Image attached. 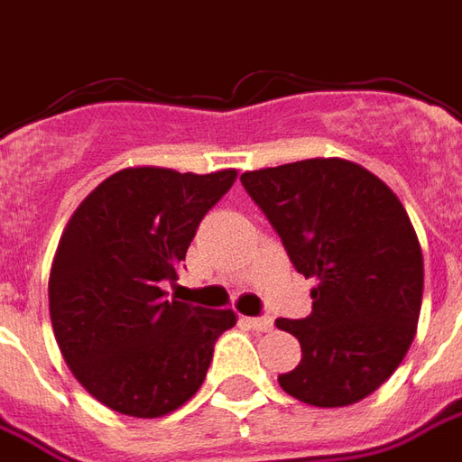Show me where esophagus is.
I'll return each instance as SVG.
<instances>
[{"label":"esophagus","instance_id":"34e87169","mask_svg":"<svg viewBox=\"0 0 462 462\" xmlns=\"http://www.w3.org/2000/svg\"><path fill=\"white\" fill-rule=\"evenodd\" d=\"M245 324L254 331H270L272 329V319L270 317H245Z\"/></svg>","mask_w":462,"mask_h":462}]
</instances>
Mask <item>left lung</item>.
Segmentation results:
<instances>
[{"label": "left lung", "mask_w": 462, "mask_h": 462, "mask_svg": "<svg viewBox=\"0 0 462 462\" xmlns=\"http://www.w3.org/2000/svg\"><path fill=\"white\" fill-rule=\"evenodd\" d=\"M242 185L314 277L307 319H277L301 344L280 386L310 406H351L403 361L423 301V252L406 208L358 162L310 158L242 172Z\"/></svg>", "instance_id": "left-lung-1"}]
</instances>
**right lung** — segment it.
<instances>
[{"label":"right lung","mask_w":462,"mask_h":462,"mask_svg":"<svg viewBox=\"0 0 462 462\" xmlns=\"http://www.w3.org/2000/svg\"><path fill=\"white\" fill-rule=\"evenodd\" d=\"M237 171L208 175L125 168L86 198L59 240L49 277L56 344L104 406L158 418L190 401L232 310L165 300L198 225Z\"/></svg>","instance_id":"obj_1"}]
</instances>
